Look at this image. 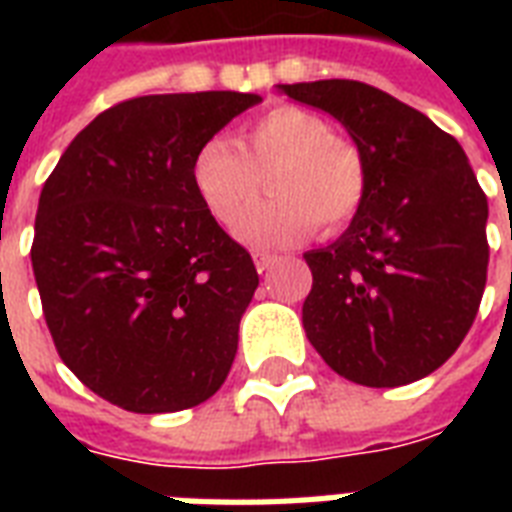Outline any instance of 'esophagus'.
<instances>
[{
    "instance_id": "1",
    "label": "esophagus",
    "mask_w": 512,
    "mask_h": 512,
    "mask_svg": "<svg viewBox=\"0 0 512 512\" xmlns=\"http://www.w3.org/2000/svg\"><path fill=\"white\" fill-rule=\"evenodd\" d=\"M252 257H255V265L260 268V271H263V268H268V265H273V260H276L271 252H263V249H255V252H252Z\"/></svg>"
}]
</instances>
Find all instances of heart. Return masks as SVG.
<instances>
[{
  "instance_id": "1",
  "label": "heart",
  "mask_w": 512,
  "mask_h": 512,
  "mask_svg": "<svg viewBox=\"0 0 512 512\" xmlns=\"http://www.w3.org/2000/svg\"><path fill=\"white\" fill-rule=\"evenodd\" d=\"M272 201L251 214L262 177ZM193 191L225 231L260 244H289L316 225L319 233L348 228L369 196V162L353 140L335 135L324 116L300 106H273L236 132V143L212 135L191 162Z\"/></svg>"
}]
</instances>
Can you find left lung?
I'll return each mask as SVG.
<instances>
[{
	"mask_svg": "<svg viewBox=\"0 0 512 512\" xmlns=\"http://www.w3.org/2000/svg\"><path fill=\"white\" fill-rule=\"evenodd\" d=\"M340 119L369 162L364 209L305 252V335L340 377L398 388L460 348L484 297L489 204L457 140L417 108L353 79L281 84Z\"/></svg>",
	"mask_w": 512,
	"mask_h": 512,
	"instance_id": "obj_1",
	"label": "left lung"
}]
</instances>
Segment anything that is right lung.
I'll list each match as a JSON object with an SVG mask.
<instances>
[{
	"label": "right lung",
	"mask_w": 512,
	"mask_h": 512,
	"mask_svg": "<svg viewBox=\"0 0 512 512\" xmlns=\"http://www.w3.org/2000/svg\"><path fill=\"white\" fill-rule=\"evenodd\" d=\"M249 92L143 95L84 127L39 196L31 265L63 364L127 412L215 396L257 289L252 255L209 217L193 154Z\"/></svg>",
	"instance_id": "1"
}]
</instances>
